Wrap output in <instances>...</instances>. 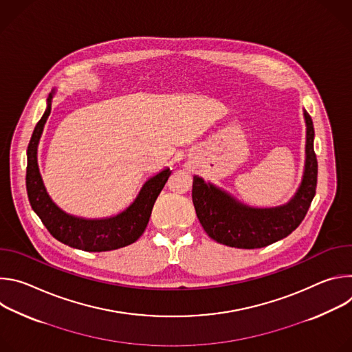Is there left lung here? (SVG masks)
<instances>
[{
  "label": "left lung",
  "mask_w": 352,
  "mask_h": 352,
  "mask_svg": "<svg viewBox=\"0 0 352 352\" xmlns=\"http://www.w3.org/2000/svg\"><path fill=\"white\" fill-rule=\"evenodd\" d=\"M307 125L305 167L295 195L276 208L248 206L227 190L193 175L192 200L196 216L206 234L219 243L256 249L289 235L305 219L316 193L318 160L314 150V122L304 110Z\"/></svg>",
  "instance_id": "obj_1"
}]
</instances>
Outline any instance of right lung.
Returning a JSON list of instances; mask_svg holds the SVG:
<instances>
[{
	"mask_svg": "<svg viewBox=\"0 0 352 352\" xmlns=\"http://www.w3.org/2000/svg\"><path fill=\"white\" fill-rule=\"evenodd\" d=\"M56 90L48 94L47 107L34 126L28 146L26 189L29 202L41 223L56 239L86 252H106L133 243L144 231L157 196L164 188L171 170L167 167L150 177L140 188L133 202L121 213L104 219H85L68 214L60 209L47 193L37 163V147L52 113Z\"/></svg>",
	"mask_w": 352,
	"mask_h": 352,
	"instance_id": "obj_1",
	"label": "right lung"
}]
</instances>
